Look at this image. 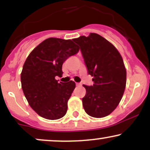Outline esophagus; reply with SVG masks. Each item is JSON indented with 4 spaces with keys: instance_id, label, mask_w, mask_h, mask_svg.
Instances as JSON below:
<instances>
[{
    "instance_id": "obj_1",
    "label": "esophagus",
    "mask_w": 150,
    "mask_h": 150,
    "mask_svg": "<svg viewBox=\"0 0 150 150\" xmlns=\"http://www.w3.org/2000/svg\"><path fill=\"white\" fill-rule=\"evenodd\" d=\"M76 85L77 86H81V84L80 83H76Z\"/></svg>"
}]
</instances>
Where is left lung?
<instances>
[{
  "label": "left lung",
  "instance_id": "8db88e82",
  "mask_svg": "<svg viewBox=\"0 0 150 150\" xmlns=\"http://www.w3.org/2000/svg\"><path fill=\"white\" fill-rule=\"evenodd\" d=\"M73 41L80 46L87 73L93 85H84L82 98L85 112L94 118L109 115L117 107L124 93L126 70L123 58L115 46L99 34L91 33Z\"/></svg>",
  "mask_w": 150,
  "mask_h": 150
}]
</instances>
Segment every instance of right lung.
Wrapping results in <instances>:
<instances>
[{"label":"right lung","mask_w":150,"mask_h":150,"mask_svg":"<svg viewBox=\"0 0 150 150\" xmlns=\"http://www.w3.org/2000/svg\"><path fill=\"white\" fill-rule=\"evenodd\" d=\"M78 51L72 40L49 38L26 59L21 73L22 90L30 106L43 118L56 120L66 113L75 83L58 82L56 77H61L65 60Z\"/></svg>","instance_id":"right-lung-1"}]
</instances>
